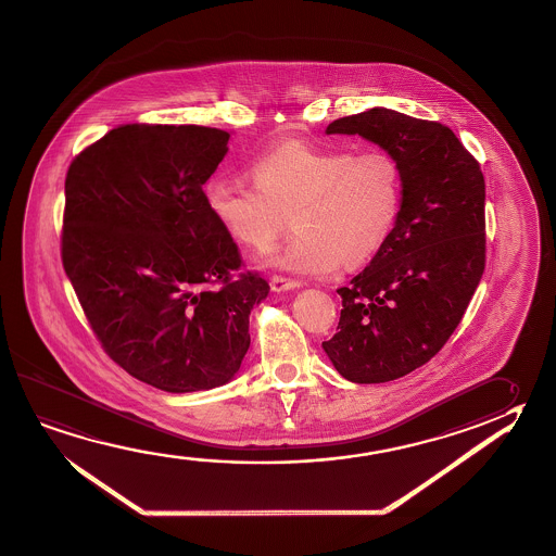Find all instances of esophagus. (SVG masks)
Wrapping results in <instances>:
<instances>
[{
    "mask_svg": "<svg viewBox=\"0 0 556 556\" xmlns=\"http://www.w3.org/2000/svg\"><path fill=\"white\" fill-rule=\"evenodd\" d=\"M300 282L298 280H293V278H286L282 274H274L273 278H270V288H273V292H286V290H293V288H298Z\"/></svg>",
    "mask_w": 556,
    "mask_h": 556,
    "instance_id": "34e87169",
    "label": "esophagus"
}]
</instances>
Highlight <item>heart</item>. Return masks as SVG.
<instances>
[{
    "mask_svg": "<svg viewBox=\"0 0 556 556\" xmlns=\"http://www.w3.org/2000/svg\"><path fill=\"white\" fill-rule=\"evenodd\" d=\"M254 185L216 179L206 202L241 245L263 251L290 226L295 236L273 263L327 276L374 258L393 233L403 206V170L386 151L320 150L288 141L253 163Z\"/></svg>",
    "mask_w": 556,
    "mask_h": 556,
    "instance_id": "b5f03b06",
    "label": "heart"
}]
</instances>
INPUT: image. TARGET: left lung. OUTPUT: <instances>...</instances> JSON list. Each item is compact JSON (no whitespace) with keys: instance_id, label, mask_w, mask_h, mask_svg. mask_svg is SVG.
<instances>
[{"instance_id":"8db88e82","label":"left lung","mask_w":556,"mask_h":556,"mask_svg":"<svg viewBox=\"0 0 556 556\" xmlns=\"http://www.w3.org/2000/svg\"><path fill=\"white\" fill-rule=\"evenodd\" d=\"M358 134L401 165L395 229L366 268L339 288L337 334L323 342L354 383H386L415 371L462 323L486 263L484 175L445 124L369 109L329 124Z\"/></svg>"}]
</instances>
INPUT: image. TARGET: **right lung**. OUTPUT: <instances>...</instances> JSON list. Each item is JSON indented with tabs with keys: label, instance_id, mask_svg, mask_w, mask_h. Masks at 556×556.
<instances>
[{
	"label": "right lung",
	"instance_id": "obj_1",
	"mask_svg": "<svg viewBox=\"0 0 556 556\" xmlns=\"http://www.w3.org/2000/svg\"><path fill=\"white\" fill-rule=\"evenodd\" d=\"M229 132L121 124L66 175L62 264L109 358L169 393L224 386L270 286L210 212L202 185Z\"/></svg>",
	"mask_w": 556,
	"mask_h": 556
}]
</instances>
